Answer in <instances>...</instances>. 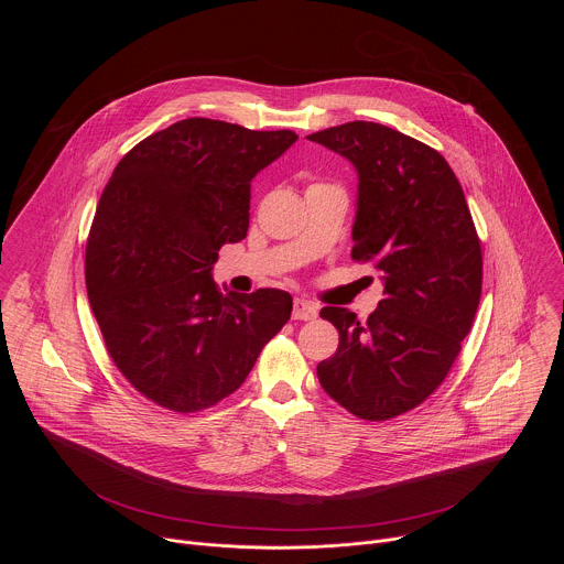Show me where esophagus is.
<instances>
[{"mask_svg": "<svg viewBox=\"0 0 564 564\" xmlns=\"http://www.w3.org/2000/svg\"><path fill=\"white\" fill-rule=\"evenodd\" d=\"M318 314V305L307 301V299H294L292 303V318L296 321H310Z\"/></svg>", "mask_w": 564, "mask_h": 564, "instance_id": "34e87169", "label": "esophagus"}]
</instances>
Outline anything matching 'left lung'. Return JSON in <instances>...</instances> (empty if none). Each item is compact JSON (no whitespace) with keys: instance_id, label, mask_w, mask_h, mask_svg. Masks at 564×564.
<instances>
[{"instance_id":"obj_1","label":"left lung","mask_w":564,"mask_h":564,"mask_svg":"<svg viewBox=\"0 0 564 564\" xmlns=\"http://www.w3.org/2000/svg\"><path fill=\"white\" fill-rule=\"evenodd\" d=\"M307 140L352 163L350 257L372 263L383 283L366 324L346 307L321 310L339 348L316 375L352 415L390 420L420 406L459 355L481 294L479 238L459 181L429 144L364 120Z\"/></svg>"}]
</instances>
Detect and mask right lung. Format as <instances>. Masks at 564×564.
I'll return each mask as SVG.
<instances>
[{
    "mask_svg": "<svg viewBox=\"0 0 564 564\" xmlns=\"http://www.w3.org/2000/svg\"><path fill=\"white\" fill-rule=\"evenodd\" d=\"M296 138L187 118L113 170L87 243V292L113 364L158 406H214L288 324V292L223 296L212 268L248 236L252 178Z\"/></svg>",
    "mask_w": 564,
    "mask_h": 564,
    "instance_id": "add662e5",
    "label": "right lung"
}]
</instances>
